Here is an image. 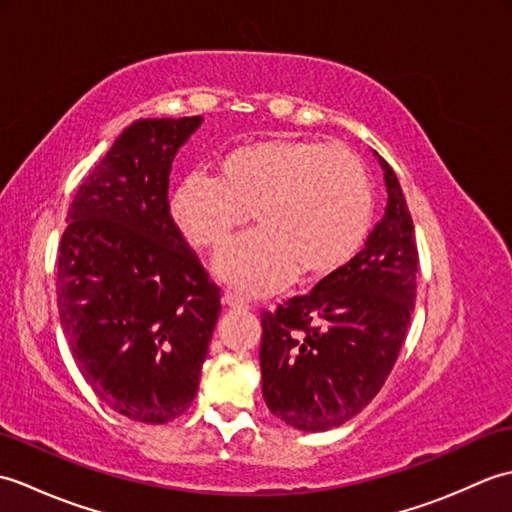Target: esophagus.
<instances>
[{
	"mask_svg": "<svg viewBox=\"0 0 512 512\" xmlns=\"http://www.w3.org/2000/svg\"><path fill=\"white\" fill-rule=\"evenodd\" d=\"M222 303H224V306H228V308H237V310L248 308V303L242 297L235 295V292H228V290L222 295Z\"/></svg>",
	"mask_w": 512,
	"mask_h": 512,
	"instance_id": "1",
	"label": "esophagus"
}]
</instances>
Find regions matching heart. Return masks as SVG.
<instances>
[{
  "mask_svg": "<svg viewBox=\"0 0 512 512\" xmlns=\"http://www.w3.org/2000/svg\"><path fill=\"white\" fill-rule=\"evenodd\" d=\"M171 215L198 250H217L255 215L259 226L228 244L213 268L244 295H270L299 273L321 279L350 264L372 228L374 193L347 147L266 138L226 154L220 178L189 173Z\"/></svg>",
  "mask_w": 512,
  "mask_h": 512,
  "instance_id": "b5f03b06",
  "label": "heart"
}]
</instances>
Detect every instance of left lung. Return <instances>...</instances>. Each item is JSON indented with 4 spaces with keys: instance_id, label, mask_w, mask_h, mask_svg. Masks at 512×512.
I'll use <instances>...</instances> for the list:
<instances>
[{
    "instance_id": "obj_1",
    "label": "left lung",
    "mask_w": 512,
    "mask_h": 512,
    "mask_svg": "<svg viewBox=\"0 0 512 512\" xmlns=\"http://www.w3.org/2000/svg\"><path fill=\"white\" fill-rule=\"evenodd\" d=\"M387 209L365 248L310 295L262 312V391L268 409L301 431L341 427L369 405L394 367L416 303L418 246L394 169Z\"/></svg>"
}]
</instances>
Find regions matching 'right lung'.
Listing matches in <instances>:
<instances>
[{
	"instance_id": "add662e5",
	"label": "right lung",
	"mask_w": 512,
	"mask_h": 512,
	"mask_svg": "<svg viewBox=\"0 0 512 512\" xmlns=\"http://www.w3.org/2000/svg\"><path fill=\"white\" fill-rule=\"evenodd\" d=\"M200 123L125 127L76 189L57 253L59 321L85 383L147 424L191 407L222 310L167 198L173 156Z\"/></svg>"
}]
</instances>
